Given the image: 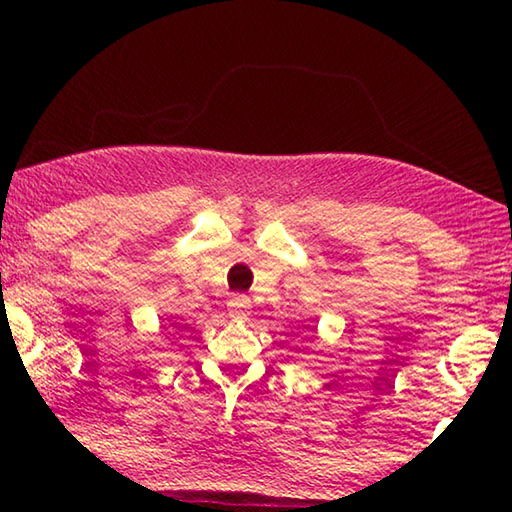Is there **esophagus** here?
Wrapping results in <instances>:
<instances>
[{
    "mask_svg": "<svg viewBox=\"0 0 512 512\" xmlns=\"http://www.w3.org/2000/svg\"><path fill=\"white\" fill-rule=\"evenodd\" d=\"M228 311H230V318L244 320L250 314V300L246 296H232L228 302Z\"/></svg>",
    "mask_w": 512,
    "mask_h": 512,
    "instance_id": "1",
    "label": "esophagus"
}]
</instances>
